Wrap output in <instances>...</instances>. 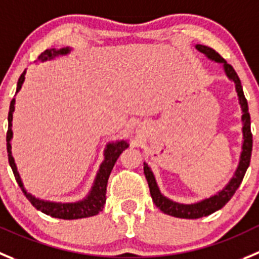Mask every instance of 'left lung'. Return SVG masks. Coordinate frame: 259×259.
Wrapping results in <instances>:
<instances>
[{
    "label": "left lung",
    "mask_w": 259,
    "mask_h": 259,
    "mask_svg": "<svg viewBox=\"0 0 259 259\" xmlns=\"http://www.w3.org/2000/svg\"><path fill=\"white\" fill-rule=\"evenodd\" d=\"M199 52L203 55H206L209 60L212 61L220 62L224 64V70L228 75V78L235 83L236 93L239 97V103H240L241 111H243V116H241V121H243V147H241V154H240V161H239L238 168H236L235 174L229 181V184L220 190L217 194L212 195V197L203 199L198 203H193V204H183V203L174 202V200L168 199L165 195L161 194L158 187H157L156 179H154L153 172L151 168L148 167L146 162H144V175H146L147 181H148L149 192H151V197L153 199L154 204L158 207L163 213L170 214V216L179 217V219H200V217L208 216V214L213 213V212L219 211L222 207L231 199L234 194H235L236 189L240 187L241 181H243L244 175L246 172V168L250 163V156H252V147H253V137L252 132H250V115L248 111V102L244 96L243 87H241L240 79H239L238 74L234 70V67L230 64L225 61L221 57L220 53L216 51L212 50L211 47L203 45L195 46Z\"/></svg>",
    "instance_id": "obj_1"
}]
</instances>
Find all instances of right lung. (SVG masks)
<instances>
[{"mask_svg": "<svg viewBox=\"0 0 259 259\" xmlns=\"http://www.w3.org/2000/svg\"><path fill=\"white\" fill-rule=\"evenodd\" d=\"M69 47L60 48H51V50H46L45 52H42L39 55L38 59L40 61H47V60H52L53 57L60 56V55H67L70 52ZM25 72L26 70H24L23 74L20 75L18 81V88L16 92L20 91L21 85L24 83V79H25ZM15 110V98H13L11 103H10V111H9V130H7L6 134V142H7V156H9V163L13 168L14 176H15L16 181H18L19 187L23 190L24 195L29 199V202L38 209V211L43 212V213L48 214L51 217H56V219H62V220H76V219H84V217H92L96 216V214L100 213L101 211L105 207L106 203V189H107V181L110 178V174L112 171L115 162L117 161L118 156L122 153V151L127 148L129 144L125 141L116 142V143H108L107 147L105 149V159H103L102 165H101L98 174L96 176V180H94V184L92 187V190L89 192L88 197L84 198L83 200H79V202L74 203H57V202H50V200H43L39 198H35L28 193L24 188L23 183H21L20 175L18 172V168H16L15 161H14V157L11 154V144L10 141L13 138V112Z\"/></svg>", "mask_w": 259, "mask_h": 259, "instance_id": "1", "label": "right lung"}]
</instances>
